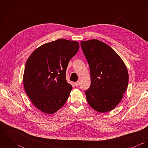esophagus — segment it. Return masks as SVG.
<instances>
[{"mask_svg":"<svg viewBox=\"0 0 148 148\" xmlns=\"http://www.w3.org/2000/svg\"><path fill=\"white\" fill-rule=\"evenodd\" d=\"M74 84H75V85L76 86H79V84H80V83H79V82H77L75 83Z\"/></svg>","mask_w":148,"mask_h":148,"instance_id":"obj_1","label":"esophagus"}]
</instances>
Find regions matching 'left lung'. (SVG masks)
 Here are the masks:
<instances>
[{"label":"left lung","mask_w":148,"mask_h":148,"mask_svg":"<svg viewBox=\"0 0 148 148\" xmlns=\"http://www.w3.org/2000/svg\"><path fill=\"white\" fill-rule=\"evenodd\" d=\"M90 68L91 83L85 90L89 105L105 113L121 101L127 90L129 75L125 64L109 45L99 40L81 41Z\"/></svg>","instance_id":"8db88e82"}]
</instances>
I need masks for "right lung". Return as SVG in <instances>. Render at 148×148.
I'll return each mask as SVG.
<instances>
[{"label": "right lung", "instance_id": "obj_1", "mask_svg": "<svg viewBox=\"0 0 148 148\" xmlns=\"http://www.w3.org/2000/svg\"><path fill=\"white\" fill-rule=\"evenodd\" d=\"M79 49L77 42L60 39L40 46L27 59L24 88L32 104L42 112L53 114L66 103L72 89L66 80V70Z\"/></svg>", "mask_w": 148, "mask_h": 148}]
</instances>
